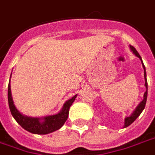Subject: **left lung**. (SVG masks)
Returning <instances> with one entry per match:
<instances>
[{
	"instance_id": "left-lung-1",
	"label": "left lung",
	"mask_w": 155,
	"mask_h": 155,
	"mask_svg": "<svg viewBox=\"0 0 155 155\" xmlns=\"http://www.w3.org/2000/svg\"><path fill=\"white\" fill-rule=\"evenodd\" d=\"M130 49L131 52H133V54L137 56L138 58H140V60L141 61V63H142V66L143 68V76H144V86L146 88V91L144 92L143 94V101L140 102V104L137 105V107L135 108V110L133 111V113L130 114V116L126 117L124 119V128H126L129 125H130L131 124L133 123L134 120H136L138 117L140 116V114L142 113V111L143 110V109L145 107V104H146V101H147V95H148V83H147V78H146V71H145V67H144V64L143 63V61H142V58L140 55V54L138 53V51H136V49L132 46V45H130Z\"/></svg>"
}]
</instances>
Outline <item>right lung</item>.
<instances>
[{
    "instance_id": "add662e5",
    "label": "right lung",
    "mask_w": 155,
    "mask_h": 155,
    "mask_svg": "<svg viewBox=\"0 0 155 155\" xmlns=\"http://www.w3.org/2000/svg\"><path fill=\"white\" fill-rule=\"evenodd\" d=\"M11 77L8 84V104L12 116L16 120V122L28 132L35 134H47L52 133L55 130L61 129L64 125V122L67 120L69 116L70 107L75 100L77 94L74 95L70 100L65 101L61 111L55 114L52 115H46L44 117H30L25 114H22L20 111L16 109L14 104L13 98L12 94V89H11Z\"/></svg>"
}]
</instances>
